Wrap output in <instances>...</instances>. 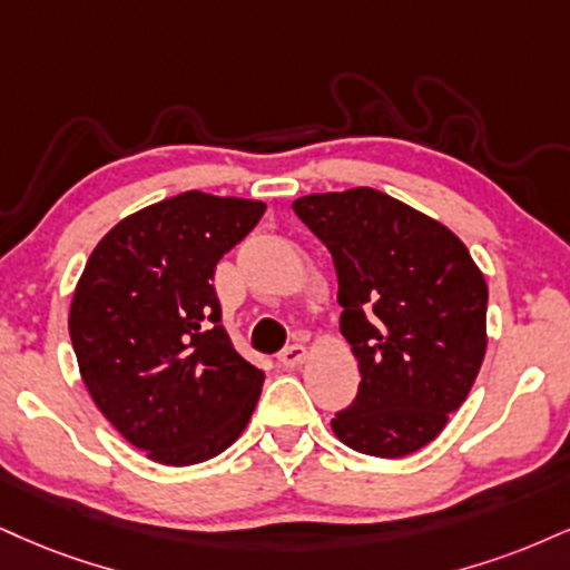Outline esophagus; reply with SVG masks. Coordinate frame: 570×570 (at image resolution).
<instances>
[{
	"label": "esophagus",
	"mask_w": 570,
	"mask_h": 570,
	"mask_svg": "<svg viewBox=\"0 0 570 570\" xmlns=\"http://www.w3.org/2000/svg\"><path fill=\"white\" fill-rule=\"evenodd\" d=\"M307 361V347L305 345H289L284 347V351L278 353V363L281 366L292 368V366H299V363Z\"/></svg>",
	"instance_id": "34e87169"
}]
</instances>
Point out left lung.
Segmentation results:
<instances>
[{
	"label": "left lung",
	"instance_id": "obj_1",
	"mask_svg": "<svg viewBox=\"0 0 570 570\" xmlns=\"http://www.w3.org/2000/svg\"><path fill=\"white\" fill-rule=\"evenodd\" d=\"M294 215L332 252L340 328L358 361L334 435L368 456L428 445L462 406L485 355L489 286L438 219L374 188L313 194Z\"/></svg>",
	"mask_w": 570,
	"mask_h": 570
}]
</instances>
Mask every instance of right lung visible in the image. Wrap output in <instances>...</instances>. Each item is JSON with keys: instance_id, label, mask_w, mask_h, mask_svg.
<instances>
[{"instance_id": "add662e5", "label": "right lung", "mask_w": 570, "mask_h": 570, "mask_svg": "<svg viewBox=\"0 0 570 570\" xmlns=\"http://www.w3.org/2000/svg\"><path fill=\"white\" fill-rule=\"evenodd\" d=\"M263 202L185 190L121 219L89 255L68 332L95 406L154 462H207L242 435L265 374L223 326L215 267Z\"/></svg>"}]
</instances>
